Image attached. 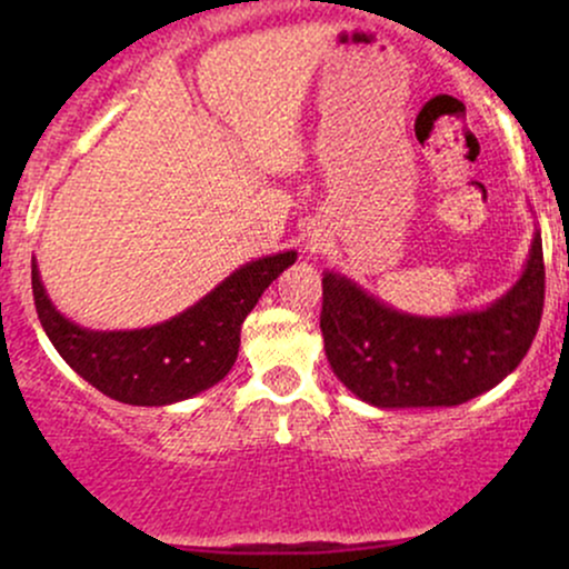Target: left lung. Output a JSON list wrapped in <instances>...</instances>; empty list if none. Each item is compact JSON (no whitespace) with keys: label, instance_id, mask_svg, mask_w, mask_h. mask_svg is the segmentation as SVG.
Returning <instances> with one entry per match:
<instances>
[{"label":"left lung","instance_id":"left-lung-1","mask_svg":"<svg viewBox=\"0 0 569 569\" xmlns=\"http://www.w3.org/2000/svg\"><path fill=\"white\" fill-rule=\"evenodd\" d=\"M546 297L543 240L516 283L481 310L411 316L356 280L323 272V348L339 382L377 409L457 407L519 367L538 335Z\"/></svg>","mask_w":569,"mask_h":569}]
</instances>
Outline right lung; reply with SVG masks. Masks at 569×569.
<instances>
[{
	"mask_svg": "<svg viewBox=\"0 0 569 569\" xmlns=\"http://www.w3.org/2000/svg\"><path fill=\"white\" fill-rule=\"evenodd\" d=\"M293 262L297 251L248 262L171 321L130 331H93L61 316L44 291L37 259L31 289L44 335L84 382L130 407H168L224 380L238 358L246 316Z\"/></svg>",
	"mask_w": 569,
	"mask_h": 569,
	"instance_id": "1",
	"label": "right lung"
}]
</instances>
